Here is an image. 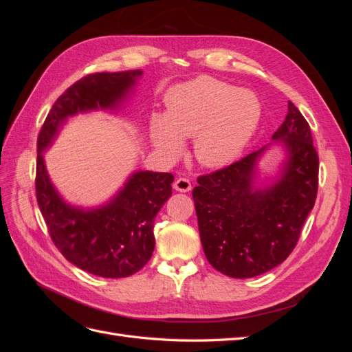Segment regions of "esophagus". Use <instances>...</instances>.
Masks as SVG:
<instances>
[{"label": "esophagus", "instance_id": "34e87169", "mask_svg": "<svg viewBox=\"0 0 352 352\" xmlns=\"http://www.w3.org/2000/svg\"><path fill=\"white\" fill-rule=\"evenodd\" d=\"M173 188H175L176 190H179V192H189V190H190V182H189V179H186V177H179V179H176L175 184H173Z\"/></svg>", "mask_w": 352, "mask_h": 352}]
</instances>
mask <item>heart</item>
I'll use <instances>...</instances> for the list:
<instances>
[{"label": "heart", "instance_id": "obj_1", "mask_svg": "<svg viewBox=\"0 0 352 352\" xmlns=\"http://www.w3.org/2000/svg\"><path fill=\"white\" fill-rule=\"evenodd\" d=\"M166 104V114L151 119L154 145L175 158L184 150V140L194 138V157L207 168L235 162L261 120L257 95L210 76L177 85Z\"/></svg>", "mask_w": 352, "mask_h": 352}]
</instances>
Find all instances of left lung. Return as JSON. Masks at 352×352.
<instances>
[{"instance_id": "1", "label": "left lung", "mask_w": 352, "mask_h": 352, "mask_svg": "<svg viewBox=\"0 0 352 352\" xmlns=\"http://www.w3.org/2000/svg\"><path fill=\"white\" fill-rule=\"evenodd\" d=\"M273 140L287 154L273 185L257 188L254 184L257 160L267 148L263 146L225 168L199 176L192 190L206 257L229 278H254L283 263L314 207L318 155L310 124L291 101Z\"/></svg>"}]
</instances>
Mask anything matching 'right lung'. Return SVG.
Returning <instances> with one entry per match:
<instances>
[{"label": "right lung", "instance_id": "add662e5", "mask_svg": "<svg viewBox=\"0 0 352 352\" xmlns=\"http://www.w3.org/2000/svg\"><path fill=\"white\" fill-rule=\"evenodd\" d=\"M141 70L102 72L82 78L58 97L38 135L36 199L50 236L66 260L101 278H127L151 258L154 220L172 197V173L136 172L107 204L83 210L60 197L45 168L44 153L67 117L91 110H116Z\"/></svg>", "mask_w": 352, "mask_h": 352}]
</instances>
